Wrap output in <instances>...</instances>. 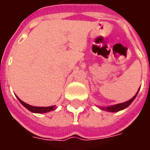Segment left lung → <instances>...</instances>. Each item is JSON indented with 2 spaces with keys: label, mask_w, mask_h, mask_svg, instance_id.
<instances>
[{
  "label": "left lung",
  "mask_w": 150,
  "mask_h": 150,
  "mask_svg": "<svg viewBox=\"0 0 150 150\" xmlns=\"http://www.w3.org/2000/svg\"><path fill=\"white\" fill-rule=\"evenodd\" d=\"M138 91L136 93V95L133 96V97L129 100V101H126L125 103H122V104H116V105H113V106H111V107H107V108H101V109L103 110H107L108 112H119V111L122 110V109H125V108H127L129 106V104L132 103V101L134 100V99L136 98V96L138 94Z\"/></svg>",
  "instance_id": "obj_1"
}]
</instances>
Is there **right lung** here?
Wrapping results in <instances>:
<instances>
[{"label": "right lung", "mask_w": 150, "mask_h": 150, "mask_svg": "<svg viewBox=\"0 0 150 150\" xmlns=\"http://www.w3.org/2000/svg\"><path fill=\"white\" fill-rule=\"evenodd\" d=\"M18 97V96H17ZM18 100L20 101L21 103L25 108H26L28 110H30L32 112H35V113H45V112H50V111L54 110L55 108L54 106H50V107H34V106H31L30 104H25V102H23L22 100H21L18 97Z\"/></svg>", "instance_id": "right-lung-1"}]
</instances>
